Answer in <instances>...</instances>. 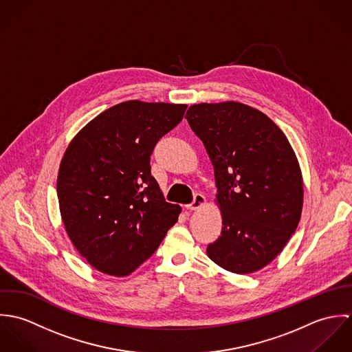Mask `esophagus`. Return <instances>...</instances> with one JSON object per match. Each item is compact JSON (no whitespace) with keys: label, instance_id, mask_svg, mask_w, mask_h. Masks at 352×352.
I'll return each mask as SVG.
<instances>
[{"label":"esophagus","instance_id":"esophagus-1","mask_svg":"<svg viewBox=\"0 0 352 352\" xmlns=\"http://www.w3.org/2000/svg\"><path fill=\"white\" fill-rule=\"evenodd\" d=\"M206 198L201 195V194H195V197H194V201L191 204H188V208L190 210H198V208H201V206H204L206 204Z\"/></svg>","mask_w":352,"mask_h":352}]
</instances>
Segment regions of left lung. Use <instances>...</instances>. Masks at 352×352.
Instances as JSON below:
<instances>
[{"label":"left lung","instance_id":"obj_1","mask_svg":"<svg viewBox=\"0 0 352 352\" xmlns=\"http://www.w3.org/2000/svg\"><path fill=\"white\" fill-rule=\"evenodd\" d=\"M214 166L221 237L207 256L234 274L270 264L301 219L303 182L285 133L239 101L194 104L186 113Z\"/></svg>","mask_w":352,"mask_h":352}]
</instances>
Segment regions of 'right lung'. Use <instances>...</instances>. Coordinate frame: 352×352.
Returning <instances> with one entry per match:
<instances>
[{
  "instance_id": "add662e5",
  "label": "right lung",
  "mask_w": 352,
  "mask_h": 352,
  "mask_svg": "<svg viewBox=\"0 0 352 352\" xmlns=\"http://www.w3.org/2000/svg\"><path fill=\"white\" fill-rule=\"evenodd\" d=\"M186 109V104L119 102L84 126L65 151L56 179L65 230L102 274L130 275L177 222L182 207L164 199L151 155Z\"/></svg>"
}]
</instances>
